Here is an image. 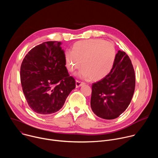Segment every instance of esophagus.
Returning <instances> with one entry per match:
<instances>
[{"label": "esophagus", "instance_id": "obj_1", "mask_svg": "<svg viewBox=\"0 0 158 158\" xmlns=\"http://www.w3.org/2000/svg\"><path fill=\"white\" fill-rule=\"evenodd\" d=\"M84 84V82H82L79 81H76V88H78V87H81V85H82Z\"/></svg>", "mask_w": 158, "mask_h": 158}]
</instances>
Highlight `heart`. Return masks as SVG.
Masks as SVG:
<instances>
[{
	"label": "heart",
	"mask_w": 158,
	"mask_h": 158,
	"mask_svg": "<svg viewBox=\"0 0 158 158\" xmlns=\"http://www.w3.org/2000/svg\"><path fill=\"white\" fill-rule=\"evenodd\" d=\"M116 58V51L113 44L98 39L78 41L73 45L72 52L65 54V66L73 73L82 62L84 67L77 76L84 79L94 81L105 78L113 68Z\"/></svg>",
	"instance_id": "b5f03b06"
}]
</instances>
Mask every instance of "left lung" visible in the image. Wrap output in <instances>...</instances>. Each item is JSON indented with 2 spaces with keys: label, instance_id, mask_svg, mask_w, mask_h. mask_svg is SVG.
Returning a JSON list of instances; mask_svg holds the SVG:
<instances>
[{
  "label": "left lung",
  "instance_id": "8db88e82",
  "mask_svg": "<svg viewBox=\"0 0 158 158\" xmlns=\"http://www.w3.org/2000/svg\"><path fill=\"white\" fill-rule=\"evenodd\" d=\"M135 82V73L129 56L119 51L110 73L92 85L91 107L94 113L104 119L119 117L131 101Z\"/></svg>",
  "mask_w": 158,
  "mask_h": 158
}]
</instances>
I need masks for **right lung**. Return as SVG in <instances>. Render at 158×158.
Here are the masks:
<instances>
[{"label":"right lung","mask_w":158,"mask_h":158,"mask_svg":"<svg viewBox=\"0 0 158 158\" xmlns=\"http://www.w3.org/2000/svg\"><path fill=\"white\" fill-rule=\"evenodd\" d=\"M62 43L45 42L32 49L20 66V81L29 106L42 115L59 110L76 87L65 67Z\"/></svg>","instance_id":"right-lung-1"}]
</instances>
